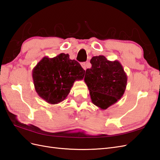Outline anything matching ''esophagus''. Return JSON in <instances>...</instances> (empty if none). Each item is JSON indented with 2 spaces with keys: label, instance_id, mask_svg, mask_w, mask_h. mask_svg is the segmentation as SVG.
Wrapping results in <instances>:
<instances>
[{
  "label": "esophagus",
  "instance_id": "1",
  "mask_svg": "<svg viewBox=\"0 0 160 160\" xmlns=\"http://www.w3.org/2000/svg\"><path fill=\"white\" fill-rule=\"evenodd\" d=\"M81 66L82 67V68L84 69V70H86V69H87V63H81Z\"/></svg>",
  "mask_w": 160,
  "mask_h": 160
}]
</instances>
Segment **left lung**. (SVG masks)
Returning a JSON list of instances; mask_svg holds the SVG:
<instances>
[{"instance_id": "1", "label": "left lung", "mask_w": 160, "mask_h": 160, "mask_svg": "<svg viewBox=\"0 0 160 160\" xmlns=\"http://www.w3.org/2000/svg\"><path fill=\"white\" fill-rule=\"evenodd\" d=\"M92 68L86 70L84 82L92 103L106 109L120 99L127 85V75L119 61H109L103 55L92 57Z\"/></svg>"}]
</instances>
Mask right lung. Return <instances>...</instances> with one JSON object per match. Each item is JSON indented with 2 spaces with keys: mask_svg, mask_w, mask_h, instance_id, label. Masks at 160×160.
Instances as JSON below:
<instances>
[{
  "mask_svg": "<svg viewBox=\"0 0 160 160\" xmlns=\"http://www.w3.org/2000/svg\"><path fill=\"white\" fill-rule=\"evenodd\" d=\"M84 73L78 61L61 53L53 58L43 57L32 70V78L38 96L55 105L65 99L74 82L82 80Z\"/></svg>",
  "mask_w": 160,
  "mask_h": 160,
  "instance_id": "obj_1",
  "label": "right lung"
}]
</instances>
